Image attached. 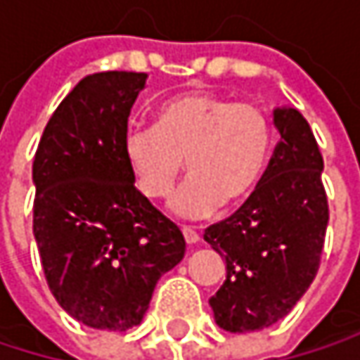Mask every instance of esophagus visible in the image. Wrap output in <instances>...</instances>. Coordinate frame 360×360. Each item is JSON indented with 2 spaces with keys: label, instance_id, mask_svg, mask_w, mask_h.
<instances>
[{
  "label": "esophagus",
  "instance_id": "1",
  "mask_svg": "<svg viewBox=\"0 0 360 360\" xmlns=\"http://www.w3.org/2000/svg\"><path fill=\"white\" fill-rule=\"evenodd\" d=\"M181 231H183V238H185V242H187L189 246H193V244L200 242V236H198L195 229H191V227H181Z\"/></svg>",
  "mask_w": 360,
  "mask_h": 360
}]
</instances>
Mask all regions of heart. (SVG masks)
Returning <instances> with one entry per match:
<instances>
[{
    "mask_svg": "<svg viewBox=\"0 0 360 360\" xmlns=\"http://www.w3.org/2000/svg\"><path fill=\"white\" fill-rule=\"evenodd\" d=\"M273 122L256 104L212 91H185L158 104L150 129L124 135V160L137 189L171 193L181 167L189 177L169 202L181 219L214 214L223 200L240 204L260 183L273 150Z\"/></svg>",
    "mask_w": 360,
    "mask_h": 360,
    "instance_id": "b5f03b06",
    "label": "heart"
}]
</instances>
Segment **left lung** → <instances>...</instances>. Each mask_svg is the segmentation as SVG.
<instances>
[{"instance_id": "obj_1", "label": "left lung", "mask_w": 360, "mask_h": 360, "mask_svg": "<svg viewBox=\"0 0 360 360\" xmlns=\"http://www.w3.org/2000/svg\"><path fill=\"white\" fill-rule=\"evenodd\" d=\"M281 135L252 195L204 240L227 264V277L208 300L219 327L246 333L283 319L313 283L329 221L323 156L307 118L275 108Z\"/></svg>"}]
</instances>
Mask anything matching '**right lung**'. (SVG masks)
<instances>
[{
	"label": "right lung",
	"mask_w": 360,
	"mask_h": 360,
	"mask_svg": "<svg viewBox=\"0 0 360 360\" xmlns=\"http://www.w3.org/2000/svg\"><path fill=\"white\" fill-rule=\"evenodd\" d=\"M146 72H96L51 114L33 160V233L58 304L94 329L141 323L185 240L135 187L124 160L131 108Z\"/></svg>",
	"instance_id": "add662e5"
}]
</instances>
